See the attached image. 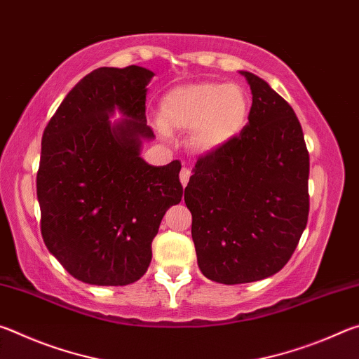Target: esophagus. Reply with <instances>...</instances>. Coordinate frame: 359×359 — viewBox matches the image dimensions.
I'll list each match as a JSON object with an SVG mask.
<instances>
[{"label":"esophagus","instance_id":"obj_1","mask_svg":"<svg viewBox=\"0 0 359 359\" xmlns=\"http://www.w3.org/2000/svg\"><path fill=\"white\" fill-rule=\"evenodd\" d=\"M190 175H191V171H190V169H188V168H182L180 175H179V179H180V184L184 185V187H187L188 180H190Z\"/></svg>","mask_w":359,"mask_h":359}]
</instances>
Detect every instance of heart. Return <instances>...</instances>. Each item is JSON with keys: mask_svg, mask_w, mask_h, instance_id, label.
I'll list each match as a JSON object with an SVG mask.
<instances>
[{"mask_svg": "<svg viewBox=\"0 0 359 359\" xmlns=\"http://www.w3.org/2000/svg\"><path fill=\"white\" fill-rule=\"evenodd\" d=\"M250 117V100L241 85L199 82L174 87L160 101L161 133L191 131L188 145L198 155L229 147Z\"/></svg>", "mask_w": 359, "mask_h": 359, "instance_id": "heart-1", "label": "heart"}]
</instances>
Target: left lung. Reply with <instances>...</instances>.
<instances>
[{
    "mask_svg": "<svg viewBox=\"0 0 359 359\" xmlns=\"http://www.w3.org/2000/svg\"><path fill=\"white\" fill-rule=\"evenodd\" d=\"M236 141L199 158L185 188L198 266L212 282L238 285L277 274L309 217V151L291 106L263 79Z\"/></svg>",
    "mask_w": 359,
    "mask_h": 359,
    "instance_id": "obj_1",
    "label": "left lung"
}]
</instances>
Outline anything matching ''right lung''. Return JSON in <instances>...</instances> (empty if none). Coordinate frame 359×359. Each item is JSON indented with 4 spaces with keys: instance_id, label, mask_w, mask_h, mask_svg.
<instances>
[{
    "instance_id": "obj_1",
    "label": "right lung",
    "mask_w": 359,
    "mask_h": 359,
    "mask_svg": "<svg viewBox=\"0 0 359 359\" xmlns=\"http://www.w3.org/2000/svg\"><path fill=\"white\" fill-rule=\"evenodd\" d=\"M142 66L98 68L66 95L42 135L36 190L44 244L88 285L123 287L141 278L166 210L180 203V163L141 156L155 139L145 118ZM115 111L121 119L112 122Z\"/></svg>"
}]
</instances>
